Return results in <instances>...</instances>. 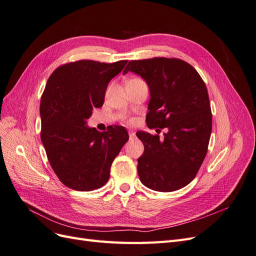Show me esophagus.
<instances>
[{
	"label": "esophagus",
	"mask_w": 256,
	"mask_h": 256,
	"mask_svg": "<svg viewBox=\"0 0 256 256\" xmlns=\"http://www.w3.org/2000/svg\"><path fill=\"white\" fill-rule=\"evenodd\" d=\"M128 134H129V138H134L136 136V134L134 132V131L129 130V132H128Z\"/></svg>",
	"instance_id": "1"
}]
</instances>
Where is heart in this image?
<instances>
[{
	"label": "heart",
	"instance_id": "obj_1",
	"mask_svg": "<svg viewBox=\"0 0 256 256\" xmlns=\"http://www.w3.org/2000/svg\"><path fill=\"white\" fill-rule=\"evenodd\" d=\"M129 122H130V120H129Z\"/></svg>",
	"mask_w": 256,
	"mask_h": 256
}]
</instances>
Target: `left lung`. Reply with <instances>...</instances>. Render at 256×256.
<instances>
[{
    "label": "left lung",
    "instance_id": "1",
    "mask_svg": "<svg viewBox=\"0 0 256 256\" xmlns=\"http://www.w3.org/2000/svg\"><path fill=\"white\" fill-rule=\"evenodd\" d=\"M140 74L150 90V128H166L164 138L138 131L144 152L138 159L141 182L171 192L190 184L206 157L212 115L207 88L198 72L180 58L130 60L124 74ZM160 130V129H158Z\"/></svg>",
    "mask_w": 256,
    "mask_h": 256
}]
</instances>
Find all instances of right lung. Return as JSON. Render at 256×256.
<instances>
[{
	"label": "right lung",
	"instance_id": "right-lung-1",
	"mask_svg": "<svg viewBox=\"0 0 256 256\" xmlns=\"http://www.w3.org/2000/svg\"><path fill=\"white\" fill-rule=\"evenodd\" d=\"M127 62H70L58 67L46 84L40 138L52 170L68 188H102L109 180L113 160L128 141L122 126H110L104 132L86 126L92 110L102 106L108 84Z\"/></svg>",
	"mask_w": 256,
	"mask_h": 256
}]
</instances>
